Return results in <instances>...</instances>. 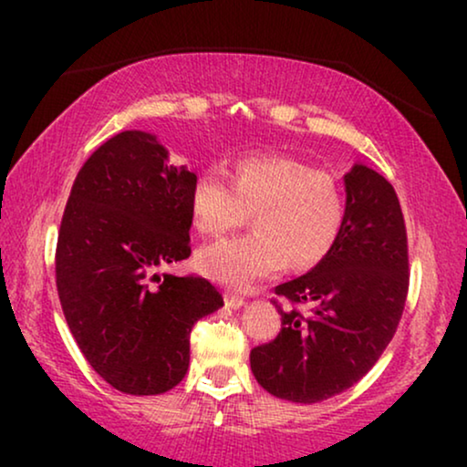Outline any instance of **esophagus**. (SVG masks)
Returning a JSON list of instances; mask_svg holds the SVG:
<instances>
[{"mask_svg": "<svg viewBox=\"0 0 467 467\" xmlns=\"http://www.w3.org/2000/svg\"><path fill=\"white\" fill-rule=\"evenodd\" d=\"M225 304L229 306V308H242L244 306V297L238 296V293H225Z\"/></svg>", "mask_w": 467, "mask_h": 467, "instance_id": "esophagus-1", "label": "esophagus"}]
</instances>
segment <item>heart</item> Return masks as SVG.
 Returning a JSON list of instances; mask_svg holds the SVG:
<instances>
[{"mask_svg":"<svg viewBox=\"0 0 467 467\" xmlns=\"http://www.w3.org/2000/svg\"><path fill=\"white\" fill-rule=\"evenodd\" d=\"M193 227L219 238L246 221L254 232L214 242L197 254V267L216 283L244 289L270 278L289 261L306 270L327 257L347 221L342 182L325 170L285 155H242L227 181L214 170L195 178L189 195Z\"/></svg>","mask_w":467,"mask_h":467,"instance_id":"heart-1","label":"heart"}]
</instances>
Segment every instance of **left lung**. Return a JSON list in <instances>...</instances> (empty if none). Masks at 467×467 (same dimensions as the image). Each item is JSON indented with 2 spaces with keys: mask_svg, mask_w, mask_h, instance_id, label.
<instances>
[{
  "mask_svg": "<svg viewBox=\"0 0 467 467\" xmlns=\"http://www.w3.org/2000/svg\"><path fill=\"white\" fill-rule=\"evenodd\" d=\"M347 221L340 240L308 274L278 285L283 329L251 350V369L267 393L317 404L366 376L398 329L408 296V238L387 178L355 163L344 176ZM299 303H310L304 316Z\"/></svg>",
  "mask_w": 467,
  "mask_h": 467,
  "instance_id": "8db88e82",
  "label": "left lung"
}]
</instances>
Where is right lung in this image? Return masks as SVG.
<instances>
[{"label":"right lung","mask_w":467,"mask_h":467,"mask_svg":"<svg viewBox=\"0 0 467 467\" xmlns=\"http://www.w3.org/2000/svg\"><path fill=\"white\" fill-rule=\"evenodd\" d=\"M195 178L168 161L155 136L123 131L72 184L57 240V291L82 355L123 393L176 387L189 369L191 329L223 306L206 278L152 274L191 254Z\"/></svg>","instance_id":"add662e5"}]
</instances>
